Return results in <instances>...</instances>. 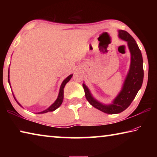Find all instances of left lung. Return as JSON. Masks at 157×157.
Returning a JSON list of instances; mask_svg holds the SVG:
<instances>
[{
	"mask_svg": "<svg viewBox=\"0 0 157 157\" xmlns=\"http://www.w3.org/2000/svg\"><path fill=\"white\" fill-rule=\"evenodd\" d=\"M118 38L127 43V46L131 54V62L129 71L124 79L121 91L113 100L112 102L105 105L99 102L93 96L86 84H82L85 96L88 102L93 107L108 114L119 113L129 107L141 88L144 76L142 54L136 41L127 32L122 30H118Z\"/></svg>",
	"mask_w": 157,
	"mask_h": 157,
	"instance_id": "8db88e82",
	"label": "left lung"
}]
</instances>
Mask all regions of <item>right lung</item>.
I'll use <instances>...</instances> for the list:
<instances>
[{
    "label": "right lung",
    "mask_w": 157,
    "mask_h": 157,
    "mask_svg": "<svg viewBox=\"0 0 157 157\" xmlns=\"http://www.w3.org/2000/svg\"><path fill=\"white\" fill-rule=\"evenodd\" d=\"M72 76H73V74H71V75H68L67 78H66L64 79V80L62 82V84H61L60 89H59V94H58L57 98L56 99V100L55 101V102L53 103L52 105H50L48 108L46 109V110H44L43 111H41V112H38V113H36L41 114V113H45L49 112V111H54L55 110H56L58 107H60L61 105H62V102H63V89H64L65 85L66 84V83H67V82H68L69 80H70V79H71V78H72ZM8 82H9V84H10V86H11V84H10V68H9V70H8ZM13 95H14V99H15L16 101H17V102L18 103V105H20L21 107H22V106H21V105L20 104V103L18 102V101L17 100V99H16V98L14 97V95L13 94Z\"/></svg>",
    "instance_id": "add662e5"
}]
</instances>
